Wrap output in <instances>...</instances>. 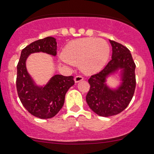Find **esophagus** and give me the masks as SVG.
Returning <instances> with one entry per match:
<instances>
[{
  "label": "esophagus",
  "instance_id": "esophagus-1",
  "mask_svg": "<svg viewBox=\"0 0 154 154\" xmlns=\"http://www.w3.org/2000/svg\"><path fill=\"white\" fill-rule=\"evenodd\" d=\"M83 79L84 78H83V77H82V76H80V75L76 76V77H75V82L76 83H77V82H80V81L83 80Z\"/></svg>",
  "mask_w": 154,
  "mask_h": 154
}]
</instances>
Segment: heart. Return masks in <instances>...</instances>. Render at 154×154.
<instances>
[{
  "instance_id": "1",
  "label": "heart",
  "mask_w": 154,
  "mask_h": 154,
  "mask_svg": "<svg viewBox=\"0 0 154 154\" xmlns=\"http://www.w3.org/2000/svg\"><path fill=\"white\" fill-rule=\"evenodd\" d=\"M110 54L109 45L103 39L85 38L69 43L63 51L66 62L79 66L87 74L99 71L106 63Z\"/></svg>"
}]
</instances>
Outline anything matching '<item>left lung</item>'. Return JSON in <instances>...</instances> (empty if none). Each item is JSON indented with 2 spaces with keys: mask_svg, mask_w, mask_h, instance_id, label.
I'll list each match as a JSON object with an SVG mask.
<instances>
[{
  "mask_svg": "<svg viewBox=\"0 0 154 154\" xmlns=\"http://www.w3.org/2000/svg\"><path fill=\"white\" fill-rule=\"evenodd\" d=\"M112 46L111 60L98 73L88 79L91 88L86 95V101L95 114L101 116H114L125 110L135 93V63L127 47L109 40ZM122 69V82L116 89H111L105 84L106 77Z\"/></svg>",
  "mask_w": 154,
  "mask_h": 154,
  "instance_id": "left-lung-1",
  "label": "left lung"
}]
</instances>
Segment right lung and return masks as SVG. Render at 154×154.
Returning a JSON list of instances; mask_svg holds the SVG:
<instances>
[{
    "label": "right lung",
    "mask_w": 154,
    "mask_h": 154,
    "mask_svg": "<svg viewBox=\"0 0 154 154\" xmlns=\"http://www.w3.org/2000/svg\"><path fill=\"white\" fill-rule=\"evenodd\" d=\"M57 43L53 37L36 40L22 51L17 64V90L24 107L32 115L40 119L54 117L64 103L67 91L74 85L73 76L56 75L44 87L35 85L26 68V60L33 53L43 52L56 56Z\"/></svg>",
    "instance_id": "obj_1"
}]
</instances>
